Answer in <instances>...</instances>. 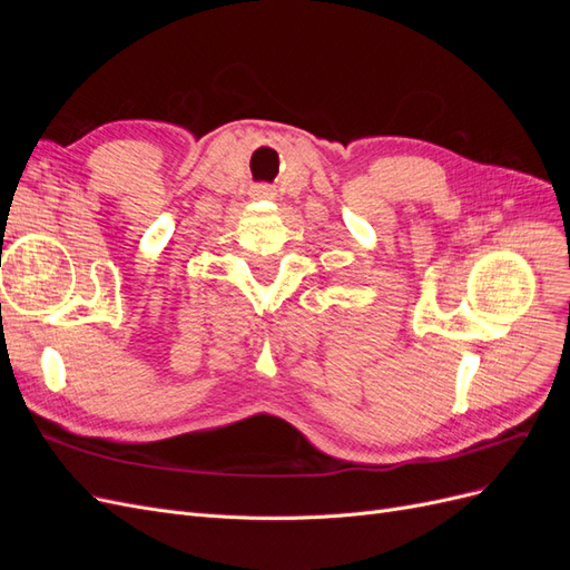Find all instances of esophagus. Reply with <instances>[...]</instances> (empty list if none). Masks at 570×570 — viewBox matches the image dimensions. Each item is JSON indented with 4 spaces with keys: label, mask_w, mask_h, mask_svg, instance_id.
<instances>
[{
    "label": "esophagus",
    "mask_w": 570,
    "mask_h": 570,
    "mask_svg": "<svg viewBox=\"0 0 570 570\" xmlns=\"http://www.w3.org/2000/svg\"><path fill=\"white\" fill-rule=\"evenodd\" d=\"M258 195H262V197H273L275 193H273L271 185H262V187H258Z\"/></svg>",
    "instance_id": "1"
}]
</instances>
